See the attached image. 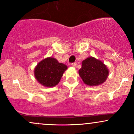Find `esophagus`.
<instances>
[{
  "label": "esophagus",
  "mask_w": 134,
  "mask_h": 134,
  "mask_svg": "<svg viewBox=\"0 0 134 134\" xmlns=\"http://www.w3.org/2000/svg\"><path fill=\"white\" fill-rule=\"evenodd\" d=\"M71 65L72 66V67H77V63H76V62L72 63Z\"/></svg>",
  "instance_id": "obj_1"
}]
</instances>
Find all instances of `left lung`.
Listing matches in <instances>:
<instances>
[{"mask_svg":"<svg viewBox=\"0 0 134 134\" xmlns=\"http://www.w3.org/2000/svg\"><path fill=\"white\" fill-rule=\"evenodd\" d=\"M108 74L107 66L101 61L92 57L82 61V67L79 70V74L83 82L91 86L103 83L107 79Z\"/></svg>","mask_w":134,"mask_h":134,"instance_id":"left-lung-1","label":"left lung"}]
</instances>
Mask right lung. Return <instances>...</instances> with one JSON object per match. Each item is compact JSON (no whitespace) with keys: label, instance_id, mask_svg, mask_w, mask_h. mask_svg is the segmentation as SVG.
Instances as JSON below:
<instances>
[{"label":"right lung","instance_id":"obj_1","mask_svg":"<svg viewBox=\"0 0 134 134\" xmlns=\"http://www.w3.org/2000/svg\"><path fill=\"white\" fill-rule=\"evenodd\" d=\"M67 69L65 64L59 63L55 58L48 57L38 64L34 72L38 82L44 86L50 87L58 84Z\"/></svg>","mask_w":134,"mask_h":134}]
</instances>
